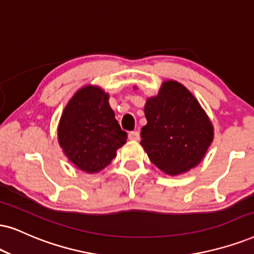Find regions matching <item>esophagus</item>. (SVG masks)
I'll list each match as a JSON object with an SVG mask.
<instances>
[{"label":"esophagus","instance_id":"obj_1","mask_svg":"<svg viewBox=\"0 0 254 254\" xmlns=\"http://www.w3.org/2000/svg\"><path fill=\"white\" fill-rule=\"evenodd\" d=\"M127 137H129L130 140H138L139 139V132H138V131H131V132L127 134Z\"/></svg>","mask_w":254,"mask_h":254}]
</instances>
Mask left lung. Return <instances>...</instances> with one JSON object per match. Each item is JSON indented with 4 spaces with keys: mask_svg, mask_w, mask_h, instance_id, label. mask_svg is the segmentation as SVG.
<instances>
[{
    "mask_svg": "<svg viewBox=\"0 0 254 254\" xmlns=\"http://www.w3.org/2000/svg\"><path fill=\"white\" fill-rule=\"evenodd\" d=\"M147 121L140 130V145L151 162L169 176L195 168L214 137L210 117L182 83L168 79L158 94L146 99Z\"/></svg>",
    "mask_w": 254,
    "mask_h": 254,
    "instance_id": "1",
    "label": "left lung"
}]
</instances>
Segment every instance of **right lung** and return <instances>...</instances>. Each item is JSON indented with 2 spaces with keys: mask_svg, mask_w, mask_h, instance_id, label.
<instances>
[{
  "mask_svg": "<svg viewBox=\"0 0 254 254\" xmlns=\"http://www.w3.org/2000/svg\"><path fill=\"white\" fill-rule=\"evenodd\" d=\"M57 139L75 168L97 173L110 164L117 150L127 143L109 104V94L101 86H82L70 98L60 118Z\"/></svg>",
  "mask_w": 254,
  "mask_h": 254,
  "instance_id": "1",
  "label": "right lung"
}]
</instances>
